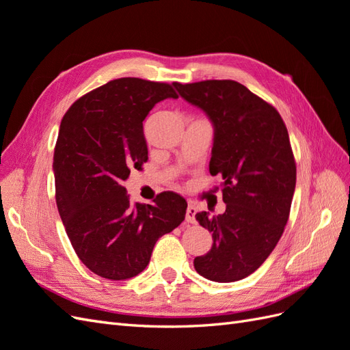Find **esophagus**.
<instances>
[{"label":"esophagus","instance_id":"1","mask_svg":"<svg viewBox=\"0 0 350 350\" xmlns=\"http://www.w3.org/2000/svg\"><path fill=\"white\" fill-rule=\"evenodd\" d=\"M195 215H197V207H195L193 204H189L188 208H186V221H188V224L197 222L195 221Z\"/></svg>","mask_w":350,"mask_h":350}]
</instances>
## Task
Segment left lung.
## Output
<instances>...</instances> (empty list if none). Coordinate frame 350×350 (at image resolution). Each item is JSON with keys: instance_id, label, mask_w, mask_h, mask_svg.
Instances as JSON below:
<instances>
[{"instance_id": "obj_1", "label": "left lung", "mask_w": 350, "mask_h": 350, "mask_svg": "<svg viewBox=\"0 0 350 350\" xmlns=\"http://www.w3.org/2000/svg\"><path fill=\"white\" fill-rule=\"evenodd\" d=\"M213 125L210 174H221L222 215H195L213 245L193 259L198 274L219 283L258 270L280 240L295 191L297 167L279 111L234 80L173 83Z\"/></svg>"}]
</instances>
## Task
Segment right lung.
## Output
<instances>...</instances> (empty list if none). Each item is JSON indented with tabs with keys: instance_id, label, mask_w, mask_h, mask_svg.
<instances>
[{
	"instance_id": "obj_1",
	"label": "right lung",
	"mask_w": 350,
	"mask_h": 350,
	"mask_svg": "<svg viewBox=\"0 0 350 350\" xmlns=\"http://www.w3.org/2000/svg\"><path fill=\"white\" fill-rule=\"evenodd\" d=\"M177 98L172 85L116 79L86 94L62 118L53 153L56 206L89 270L126 280L148 267L159 237L185 221V198L159 193L133 204L124 188L148 161L143 120L155 104Z\"/></svg>"
}]
</instances>
